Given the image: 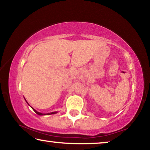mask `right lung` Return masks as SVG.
Returning a JSON list of instances; mask_svg holds the SVG:
<instances>
[{
    "instance_id": "add662e5",
    "label": "right lung",
    "mask_w": 150,
    "mask_h": 150,
    "mask_svg": "<svg viewBox=\"0 0 150 150\" xmlns=\"http://www.w3.org/2000/svg\"><path fill=\"white\" fill-rule=\"evenodd\" d=\"M33 109L34 110V111H35V112L36 113H37V114L39 115H52V114H55V113H57L56 111H55V112H52V113H42L38 112V111H37L36 110H35V109H34L33 108Z\"/></svg>"
}]
</instances>
